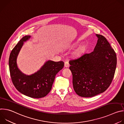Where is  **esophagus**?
Masks as SVG:
<instances>
[{
	"instance_id": "34e87169",
	"label": "esophagus",
	"mask_w": 124,
	"mask_h": 124,
	"mask_svg": "<svg viewBox=\"0 0 124 124\" xmlns=\"http://www.w3.org/2000/svg\"><path fill=\"white\" fill-rule=\"evenodd\" d=\"M64 66L65 67H68L69 66V63L68 61H65L64 63Z\"/></svg>"
}]
</instances>
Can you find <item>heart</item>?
<instances>
[{"label":"heart","instance_id":"1","mask_svg":"<svg viewBox=\"0 0 124 124\" xmlns=\"http://www.w3.org/2000/svg\"><path fill=\"white\" fill-rule=\"evenodd\" d=\"M76 44H74V45H76Z\"/></svg>","mask_w":124,"mask_h":124}]
</instances>
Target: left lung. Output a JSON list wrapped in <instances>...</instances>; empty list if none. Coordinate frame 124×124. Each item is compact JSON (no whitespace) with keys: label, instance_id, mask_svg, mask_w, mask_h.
<instances>
[{"label":"left lung","instance_id":"8db88e82","mask_svg":"<svg viewBox=\"0 0 124 124\" xmlns=\"http://www.w3.org/2000/svg\"><path fill=\"white\" fill-rule=\"evenodd\" d=\"M98 41L94 51L70 60L76 93L85 98L104 92L113 78L117 64L115 52L106 38L96 34Z\"/></svg>","mask_w":124,"mask_h":124}]
</instances>
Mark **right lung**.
<instances>
[{"mask_svg":"<svg viewBox=\"0 0 124 124\" xmlns=\"http://www.w3.org/2000/svg\"><path fill=\"white\" fill-rule=\"evenodd\" d=\"M31 37H23L12 50L9 60V70L16 89L26 96L38 99L45 97L50 91L55 76L64 67V63L49 60L34 74L27 75L23 73L17 66V58L24 43Z\"/></svg>","mask_w":124,"mask_h":124,"instance_id":"1","label":"right lung"}]
</instances>
